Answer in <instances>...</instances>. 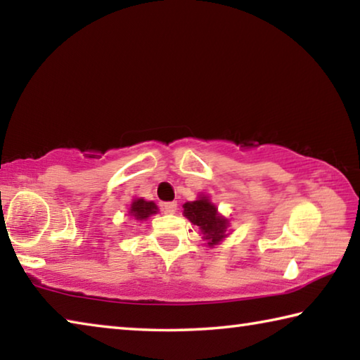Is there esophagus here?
Listing matches in <instances>:
<instances>
[{
  "instance_id": "34e87169",
  "label": "esophagus",
  "mask_w": 360,
  "mask_h": 360,
  "mask_svg": "<svg viewBox=\"0 0 360 360\" xmlns=\"http://www.w3.org/2000/svg\"><path fill=\"white\" fill-rule=\"evenodd\" d=\"M162 210H163V212H167V214H174L176 210H178V203L165 202V203H162Z\"/></svg>"
}]
</instances>
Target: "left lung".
<instances>
[{"label": "left lung", "instance_id": "left-lung-1", "mask_svg": "<svg viewBox=\"0 0 360 360\" xmlns=\"http://www.w3.org/2000/svg\"><path fill=\"white\" fill-rule=\"evenodd\" d=\"M184 216L203 231L205 240L210 241L208 245H216L225 236L227 219L217 214V208L206 197L186 203Z\"/></svg>", "mask_w": 360, "mask_h": 360}]
</instances>
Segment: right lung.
Segmentation results:
<instances>
[{
  "mask_svg": "<svg viewBox=\"0 0 360 360\" xmlns=\"http://www.w3.org/2000/svg\"><path fill=\"white\" fill-rule=\"evenodd\" d=\"M157 206L154 202H146L143 198H138L131 203L130 214L135 216L138 221H143V219H148L150 214H155Z\"/></svg>",
  "mask_w": 360,
  "mask_h": 360,
  "instance_id": "obj_1",
  "label": "right lung"
}]
</instances>
